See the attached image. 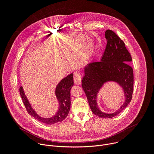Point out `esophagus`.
Wrapping results in <instances>:
<instances>
[{
    "label": "esophagus",
    "instance_id": "esophagus-1",
    "mask_svg": "<svg viewBox=\"0 0 154 154\" xmlns=\"http://www.w3.org/2000/svg\"><path fill=\"white\" fill-rule=\"evenodd\" d=\"M81 81H82V77L80 74L77 72H75L74 73V82L75 84L80 85L81 84Z\"/></svg>",
    "mask_w": 154,
    "mask_h": 154
}]
</instances>
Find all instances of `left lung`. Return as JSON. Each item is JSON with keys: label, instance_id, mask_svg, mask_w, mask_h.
I'll return each instance as SVG.
<instances>
[{"label": "left lung", "instance_id": "obj_1", "mask_svg": "<svg viewBox=\"0 0 154 154\" xmlns=\"http://www.w3.org/2000/svg\"><path fill=\"white\" fill-rule=\"evenodd\" d=\"M105 50L100 61L91 62L85 68L82 88L93 113L100 118H111L121 112L130 102L134 91L133 69L128 64L132 61L124 41L112 30H106ZM114 81L121 85L126 100L119 109L113 114L101 112L97 105V94L104 82Z\"/></svg>", "mask_w": 154, "mask_h": 154}]
</instances>
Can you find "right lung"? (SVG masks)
I'll use <instances>...</instances> for the list:
<instances>
[{"instance_id": "right-lung-1", "label": "right lung", "mask_w": 154, "mask_h": 154, "mask_svg": "<svg viewBox=\"0 0 154 154\" xmlns=\"http://www.w3.org/2000/svg\"><path fill=\"white\" fill-rule=\"evenodd\" d=\"M74 85L73 74L66 77L58 84L55 94L59 102L60 107L57 113L52 118H43L40 117L32 108L27 98L26 97L23 87L19 88V93L22 100L29 115L38 121L46 124H54L57 122L63 121L68 115L71 108V89Z\"/></svg>"}]
</instances>
